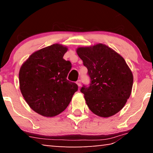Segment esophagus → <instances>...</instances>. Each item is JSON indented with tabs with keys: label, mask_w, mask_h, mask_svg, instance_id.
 Here are the masks:
<instances>
[{
	"label": "esophagus",
	"mask_w": 153,
	"mask_h": 153,
	"mask_svg": "<svg viewBox=\"0 0 153 153\" xmlns=\"http://www.w3.org/2000/svg\"><path fill=\"white\" fill-rule=\"evenodd\" d=\"M76 84H77V86H78L79 87H80V86H81V80H80V79H78V80L76 82Z\"/></svg>",
	"instance_id": "obj_1"
}]
</instances>
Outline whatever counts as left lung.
I'll use <instances>...</instances> for the list:
<instances>
[{
	"label": "left lung",
	"mask_w": 153,
	"mask_h": 153,
	"mask_svg": "<svg viewBox=\"0 0 153 153\" xmlns=\"http://www.w3.org/2000/svg\"><path fill=\"white\" fill-rule=\"evenodd\" d=\"M77 54L88 69L89 87L83 86L87 106L98 117L107 118L121 110L130 98L133 75L124 58L102 44L79 47Z\"/></svg>",
	"instance_id": "1"
}]
</instances>
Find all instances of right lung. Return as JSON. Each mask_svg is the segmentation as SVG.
<instances>
[{
  "instance_id": "obj_1",
  "label": "right lung",
  "mask_w": 153,
  "mask_h": 153,
  "mask_svg": "<svg viewBox=\"0 0 153 153\" xmlns=\"http://www.w3.org/2000/svg\"><path fill=\"white\" fill-rule=\"evenodd\" d=\"M68 48L59 44L36 51L21 66L19 87L30 107L46 117L65 110L75 92L76 83L68 81L71 63L63 57Z\"/></svg>"
}]
</instances>
